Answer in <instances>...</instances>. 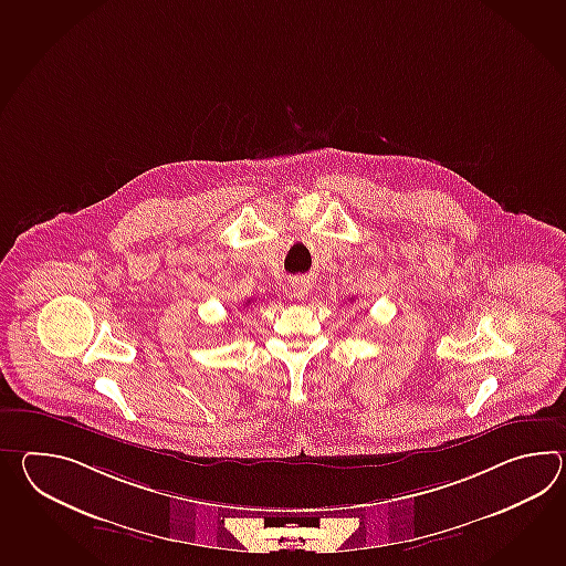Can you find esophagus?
Here are the masks:
<instances>
[{
  "label": "esophagus",
  "mask_w": 566,
  "mask_h": 566,
  "mask_svg": "<svg viewBox=\"0 0 566 566\" xmlns=\"http://www.w3.org/2000/svg\"><path fill=\"white\" fill-rule=\"evenodd\" d=\"M311 292H313V284H311L308 280H302V277L292 280V284H290V294H292L294 298H306Z\"/></svg>",
  "instance_id": "1"
}]
</instances>
